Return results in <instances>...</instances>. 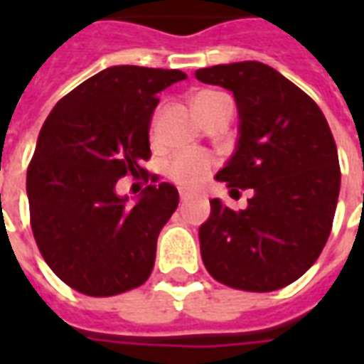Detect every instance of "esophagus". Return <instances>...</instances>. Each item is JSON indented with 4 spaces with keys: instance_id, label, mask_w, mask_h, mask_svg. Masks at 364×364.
Returning <instances> with one entry per match:
<instances>
[{
    "instance_id": "esophagus-1",
    "label": "esophagus",
    "mask_w": 364,
    "mask_h": 364,
    "mask_svg": "<svg viewBox=\"0 0 364 364\" xmlns=\"http://www.w3.org/2000/svg\"><path fill=\"white\" fill-rule=\"evenodd\" d=\"M193 195H195V193H193V191L179 189V198H181V200H187V198L193 197Z\"/></svg>"
}]
</instances>
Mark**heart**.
<instances>
[{
	"mask_svg": "<svg viewBox=\"0 0 364 364\" xmlns=\"http://www.w3.org/2000/svg\"><path fill=\"white\" fill-rule=\"evenodd\" d=\"M222 93H216V91H203L198 93L193 99V105L197 112L203 117V112L210 107L213 103H216L218 99H222ZM151 128H156V119H154V124ZM214 167V159L208 156V154H203V151H181L177 154L171 161H169V177L173 179L177 185L181 187H198L200 183L205 181L210 169Z\"/></svg>",
	"mask_w": 364,
	"mask_h": 364,
	"instance_id": "obj_1",
	"label": "heart"
}]
</instances>
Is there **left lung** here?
Returning a JSON list of instances; mask_svg holds the SVG:
<instances>
[{"instance_id":"1","label":"left lung","mask_w":364,"mask_h":364,"mask_svg":"<svg viewBox=\"0 0 364 364\" xmlns=\"http://www.w3.org/2000/svg\"><path fill=\"white\" fill-rule=\"evenodd\" d=\"M197 80L234 93L240 140L216 179L253 189L244 210L210 200L200 255L226 287L271 292L300 279L328 242L337 197L336 140L312 97L261 62L197 70Z\"/></svg>"}]
</instances>
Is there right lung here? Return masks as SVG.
Masks as SVG:
<instances>
[{"label": "right lung", "mask_w": 364, "mask_h": 364, "mask_svg": "<svg viewBox=\"0 0 364 364\" xmlns=\"http://www.w3.org/2000/svg\"><path fill=\"white\" fill-rule=\"evenodd\" d=\"M187 75L179 70L112 66L66 97L44 120L27 169L31 228L54 274L87 296H114L148 281L159 230L179 205L158 183L150 159L158 93ZM149 186L136 205L114 193L120 176Z\"/></svg>", "instance_id": "right-lung-1"}]
</instances>
